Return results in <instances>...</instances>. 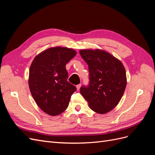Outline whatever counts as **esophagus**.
Instances as JSON below:
<instances>
[{
	"label": "esophagus",
	"mask_w": 155,
	"mask_h": 155,
	"mask_svg": "<svg viewBox=\"0 0 155 155\" xmlns=\"http://www.w3.org/2000/svg\"><path fill=\"white\" fill-rule=\"evenodd\" d=\"M81 84H79V85H76V88H77V90H78V91H79V89H80V87H81Z\"/></svg>",
	"instance_id": "34e87169"
}]
</instances>
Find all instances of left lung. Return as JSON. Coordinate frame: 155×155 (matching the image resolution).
Instances as JSON below:
<instances>
[{"label":"left lung","instance_id":"left-lung-1","mask_svg":"<svg viewBox=\"0 0 155 155\" xmlns=\"http://www.w3.org/2000/svg\"><path fill=\"white\" fill-rule=\"evenodd\" d=\"M87 63L89 84L80 88L81 94L89 107L99 114H105L118 104L127 85L126 72L120 60L101 50H81Z\"/></svg>","mask_w":155,"mask_h":155}]
</instances>
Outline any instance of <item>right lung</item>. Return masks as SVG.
<instances>
[{"instance_id":"add662e5","label":"right lung","mask_w":155,"mask_h":155,"mask_svg":"<svg viewBox=\"0 0 155 155\" xmlns=\"http://www.w3.org/2000/svg\"><path fill=\"white\" fill-rule=\"evenodd\" d=\"M76 51L68 48L54 47L34 58L29 70V88L40 109L50 116H57L67 109L76 87L67 79L66 64Z\"/></svg>"}]
</instances>
